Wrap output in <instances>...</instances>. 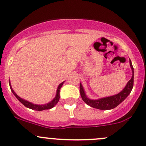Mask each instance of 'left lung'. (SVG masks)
<instances>
[{
  "instance_id": "1",
  "label": "left lung",
  "mask_w": 146,
  "mask_h": 146,
  "mask_svg": "<svg viewBox=\"0 0 146 146\" xmlns=\"http://www.w3.org/2000/svg\"><path fill=\"white\" fill-rule=\"evenodd\" d=\"M129 64H130L131 68L132 70V77L131 80L127 82L126 85L121 92L117 94V95H113V96L101 98V99L99 100H91L89 99L86 96L85 91H84L83 87H82V84L80 83V93L82 100L85 102L88 105L90 106V107H93V108H96L101 110H111V109H114L116 107H117L120 103H121L127 98L128 95L131 92L132 88L133 87L134 70H133V67L132 66L131 61L130 59H129Z\"/></svg>"
}]
</instances>
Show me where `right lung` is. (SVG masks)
Here are the masks:
<instances>
[{
    "mask_svg": "<svg viewBox=\"0 0 146 146\" xmlns=\"http://www.w3.org/2000/svg\"><path fill=\"white\" fill-rule=\"evenodd\" d=\"M64 82H61V83L59 84V85L58 86V88H57V90H56V97L54 98V99L51 102H50L47 103V104H42V105H39V104H33V103L29 102L25 100L22 99L21 98H20V97H19L18 95L14 92V90H13V88H12L11 85H10V82H9V85H10V90H11L12 92L14 94V95L17 98V99L18 100L20 101L23 105H25L26 107H27V108L32 109V110H36V111H42V110H49V109L53 108V107H54L57 103H58V102L59 100V98H60V90H61V88L62 87Z\"/></svg>",
    "mask_w": 146,
    "mask_h": 146,
    "instance_id": "right-lung-1",
    "label": "right lung"
}]
</instances>
